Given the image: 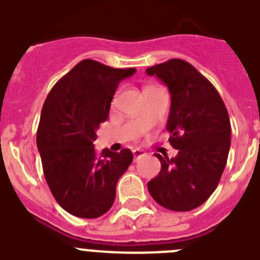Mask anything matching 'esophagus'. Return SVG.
<instances>
[{
    "mask_svg": "<svg viewBox=\"0 0 260 260\" xmlns=\"http://www.w3.org/2000/svg\"><path fill=\"white\" fill-rule=\"evenodd\" d=\"M133 155H134V160H138V158L143 157V156L146 155V152H144L143 150H139V148H137V150L133 151Z\"/></svg>",
    "mask_w": 260,
    "mask_h": 260,
    "instance_id": "esophagus-1",
    "label": "esophagus"
}]
</instances>
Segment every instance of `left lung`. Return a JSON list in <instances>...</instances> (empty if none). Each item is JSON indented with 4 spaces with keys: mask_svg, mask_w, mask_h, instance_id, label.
<instances>
[{
    "mask_svg": "<svg viewBox=\"0 0 260 260\" xmlns=\"http://www.w3.org/2000/svg\"><path fill=\"white\" fill-rule=\"evenodd\" d=\"M171 92L167 130L178 150L173 158L155 153L161 171L147 183L151 197L167 210L199 207L217 187L228 160L231 121L221 96L210 80L180 58L148 68Z\"/></svg>",
    "mask_w": 260,
    "mask_h": 260,
    "instance_id": "obj_1",
    "label": "left lung"
}]
</instances>
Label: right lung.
I'll return each mask as SVG.
<instances>
[{
  "mask_svg": "<svg viewBox=\"0 0 260 260\" xmlns=\"http://www.w3.org/2000/svg\"><path fill=\"white\" fill-rule=\"evenodd\" d=\"M135 69H114L83 59L48 93L38 127V148L45 180L57 203L71 215L95 219L113 206L119 177L133 152L93 147L96 130L109 116L119 82Z\"/></svg>",
  "mask_w": 260,
  "mask_h": 260,
  "instance_id": "obj_1",
  "label": "right lung"
}]
</instances>
